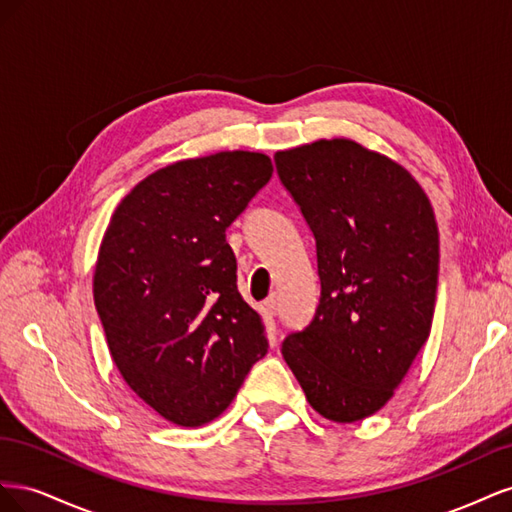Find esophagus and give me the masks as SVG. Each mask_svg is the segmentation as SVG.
Wrapping results in <instances>:
<instances>
[{"mask_svg": "<svg viewBox=\"0 0 512 512\" xmlns=\"http://www.w3.org/2000/svg\"><path fill=\"white\" fill-rule=\"evenodd\" d=\"M265 307H267V312H269L271 316L277 314V294H275V292H271V297L265 301Z\"/></svg>", "mask_w": 512, "mask_h": 512, "instance_id": "esophagus-1", "label": "esophagus"}]
</instances>
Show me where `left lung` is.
I'll use <instances>...</instances> for the list:
<instances>
[{"mask_svg": "<svg viewBox=\"0 0 512 512\" xmlns=\"http://www.w3.org/2000/svg\"><path fill=\"white\" fill-rule=\"evenodd\" d=\"M316 237L320 303L282 354L305 399L333 423L376 414L431 333L440 235L408 170L350 138L275 153Z\"/></svg>", "mask_w": 512, "mask_h": 512, "instance_id": "left-lung-1", "label": "left lung"}]
</instances>
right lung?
<instances>
[{
    "label": "right lung",
    "mask_w": 512,
    "mask_h": 512,
    "mask_svg": "<svg viewBox=\"0 0 512 512\" xmlns=\"http://www.w3.org/2000/svg\"><path fill=\"white\" fill-rule=\"evenodd\" d=\"M271 175L260 151L179 160L138 181L106 226L94 271L106 344L121 378L168 423H211L267 354L226 228Z\"/></svg>",
    "instance_id": "obj_1"
}]
</instances>
